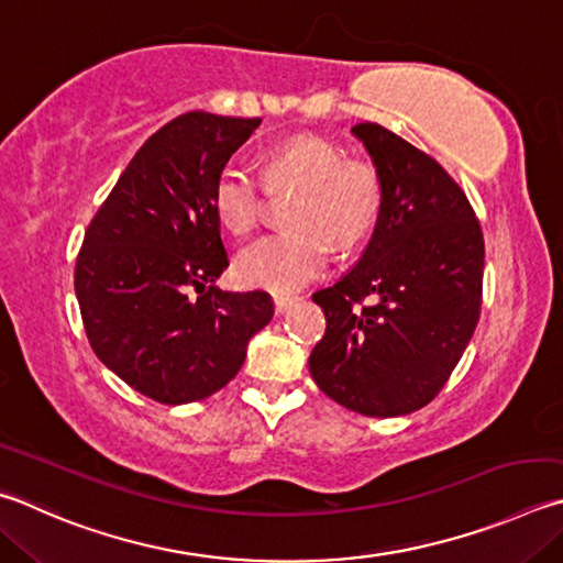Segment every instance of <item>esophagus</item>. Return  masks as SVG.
Segmentation results:
<instances>
[{
	"mask_svg": "<svg viewBox=\"0 0 563 563\" xmlns=\"http://www.w3.org/2000/svg\"><path fill=\"white\" fill-rule=\"evenodd\" d=\"M273 302H275V312L278 314H283V312H288L295 302H298V298H295V295H273Z\"/></svg>",
	"mask_w": 563,
	"mask_h": 563,
	"instance_id": "1",
	"label": "esophagus"
}]
</instances>
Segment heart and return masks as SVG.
Returning <instances> with one entry per match:
<instances>
[{
  "label": "heart",
  "instance_id": "obj_1",
  "mask_svg": "<svg viewBox=\"0 0 563 563\" xmlns=\"http://www.w3.org/2000/svg\"><path fill=\"white\" fill-rule=\"evenodd\" d=\"M265 189H295L288 207L292 229L271 233L239 255V278L288 292L317 278L330 263L332 243L352 251L369 236L382 211V179L364 159L317 135H295L263 155ZM213 209L223 227L246 236L263 219V189L241 162L223 165L213 184Z\"/></svg>",
  "mask_w": 563,
  "mask_h": 563
}]
</instances>
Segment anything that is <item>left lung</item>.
<instances>
[{
	"label": "left lung",
	"mask_w": 563,
	"mask_h": 563,
	"mask_svg": "<svg viewBox=\"0 0 563 563\" xmlns=\"http://www.w3.org/2000/svg\"><path fill=\"white\" fill-rule=\"evenodd\" d=\"M352 135L369 152L384 199L362 258L312 295L327 330L310 374L350 411L406 416L433 401L475 332L483 229L433 157L376 122H360Z\"/></svg>",
	"instance_id": "left-lung-1"
}]
</instances>
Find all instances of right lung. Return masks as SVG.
I'll list each match as a JSON object with an SVG mask.
<instances>
[{"mask_svg":"<svg viewBox=\"0 0 563 563\" xmlns=\"http://www.w3.org/2000/svg\"><path fill=\"white\" fill-rule=\"evenodd\" d=\"M261 118L194 110L137 150L90 221L76 261L88 342L122 382L179 406L227 386L251 336L273 320L268 292H227L213 184ZM198 298L189 299L188 290Z\"/></svg>","mask_w":563,"mask_h":563,"instance_id":"add662e5","label":"right lung"}]
</instances>
